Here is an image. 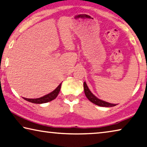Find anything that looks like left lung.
<instances>
[{
	"label": "left lung",
	"mask_w": 147,
	"mask_h": 147,
	"mask_svg": "<svg viewBox=\"0 0 147 147\" xmlns=\"http://www.w3.org/2000/svg\"><path fill=\"white\" fill-rule=\"evenodd\" d=\"M84 93L86 97H87V98L89 99L92 103L97 105L100 106V107H109L116 106V104L108 103V102L103 101V100L99 99L97 98V97H95V95L91 92V91L90 90L89 88H88V86L85 82H84Z\"/></svg>",
	"instance_id": "obj_1"
}]
</instances>
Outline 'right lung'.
<instances>
[{
  "label": "right lung",
  "instance_id": "add662e5",
  "mask_svg": "<svg viewBox=\"0 0 147 147\" xmlns=\"http://www.w3.org/2000/svg\"><path fill=\"white\" fill-rule=\"evenodd\" d=\"M61 83L53 91V92H52L47 95H44L43 97H40V98H36V99L24 98V99L26 100L27 101L31 102V103H36V104H42V103H48V102H50L56 98L58 94H59L60 89H61Z\"/></svg>",
  "mask_w": 147,
  "mask_h": 147
}]
</instances>
